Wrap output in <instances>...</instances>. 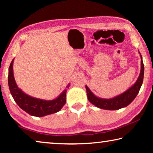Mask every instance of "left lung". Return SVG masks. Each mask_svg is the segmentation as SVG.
<instances>
[{"instance_id": "8db88e82", "label": "left lung", "mask_w": 153, "mask_h": 153, "mask_svg": "<svg viewBox=\"0 0 153 153\" xmlns=\"http://www.w3.org/2000/svg\"><path fill=\"white\" fill-rule=\"evenodd\" d=\"M141 56V70L140 74L137 79L136 82L130 88H129L123 94L117 96L115 98L110 99H104L97 97L90 91V89L86 86L88 99L89 101L98 108L107 110H117L123 107H126L133 101L134 98L138 95L141 86L143 82L144 67L142 61V57Z\"/></svg>"}]
</instances>
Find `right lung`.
<instances>
[{
	"instance_id": "right-lung-1",
	"label": "right lung",
	"mask_w": 153,
	"mask_h": 153,
	"mask_svg": "<svg viewBox=\"0 0 153 153\" xmlns=\"http://www.w3.org/2000/svg\"><path fill=\"white\" fill-rule=\"evenodd\" d=\"M13 60L9 67L8 83L11 94L18 106L30 115L35 117H43L60 111L66 102L67 90H65L58 98L53 100L38 99L26 94L17 87L15 83L13 71ZM69 86V84L67 87Z\"/></svg>"
}]
</instances>
